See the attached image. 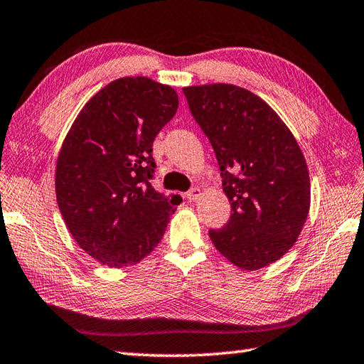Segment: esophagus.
<instances>
[{
    "mask_svg": "<svg viewBox=\"0 0 364 364\" xmlns=\"http://www.w3.org/2000/svg\"><path fill=\"white\" fill-rule=\"evenodd\" d=\"M198 197H200V189H198V188H192L186 192V198L189 202H196Z\"/></svg>",
    "mask_w": 364,
    "mask_h": 364,
    "instance_id": "obj_1",
    "label": "esophagus"
}]
</instances>
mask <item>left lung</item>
Masks as SVG:
<instances>
[{
  "mask_svg": "<svg viewBox=\"0 0 364 364\" xmlns=\"http://www.w3.org/2000/svg\"><path fill=\"white\" fill-rule=\"evenodd\" d=\"M192 117L215 149L229 223L210 230L218 251L241 269L286 254L309 213L304 156L289 127L263 99L227 83L183 88Z\"/></svg>",
  "mask_w": 364,
  "mask_h": 364,
  "instance_id": "8db88e82",
  "label": "left lung"
}]
</instances>
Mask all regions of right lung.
<instances>
[{
	"mask_svg": "<svg viewBox=\"0 0 364 364\" xmlns=\"http://www.w3.org/2000/svg\"><path fill=\"white\" fill-rule=\"evenodd\" d=\"M176 109L168 85L118 78L85 104L63 141L55 176L61 216L77 245L107 267L151 252L181 202L151 186L153 141Z\"/></svg>",
	"mask_w": 364,
	"mask_h": 364,
	"instance_id": "add662e5",
	"label": "right lung"
}]
</instances>
